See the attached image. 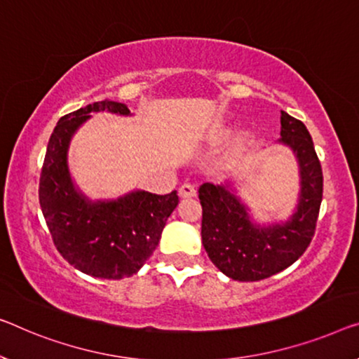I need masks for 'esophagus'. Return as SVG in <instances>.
Returning <instances> with one entry per match:
<instances>
[{
  "mask_svg": "<svg viewBox=\"0 0 359 359\" xmlns=\"http://www.w3.org/2000/svg\"><path fill=\"white\" fill-rule=\"evenodd\" d=\"M179 194H180V196H184V198L195 196L196 189H195V185H191V184H189V182H185V184L179 189Z\"/></svg>",
  "mask_w": 359,
  "mask_h": 359,
  "instance_id": "1",
  "label": "esophagus"
}]
</instances>
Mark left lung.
<instances>
[{"label": "left lung", "instance_id": "obj_1", "mask_svg": "<svg viewBox=\"0 0 359 359\" xmlns=\"http://www.w3.org/2000/svg\"><path fill=\"white\" fill-rule=\"evenodd\" d=\"M280 142L295 151L302 174L297 212L287 224L255 227L247 208L227 187L203 184L198 190L203 208L201 238L212 264L240 282L263 280L302 256L316 232L323 201V168L313 138L302 121L280 111Z\"/></svg>", "mask_w": 359, "mask_h": 359}]
</instances>
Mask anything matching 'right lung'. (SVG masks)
Instances as JSON below:
<instances>
[{
  "label": "right lung",
  "mask_w": 359,
  "mask_h": 359,
  "mask_svg": "<svg viewBox=\"0 0 359 359\" xmlns=\"http://www.w3.org/2000/svg\"><path fill=\"white\" fill-rule=\"evenodd\" d=\"M128 114L124 103L104 100L62 116L48 142L39 198L53 243L69 264L101 279H122L140 269L156 250L177 191H133L117 201L90 203L74 189L67 169L72 133L90 112Z\"/></svg>",
  "instance_id": "right-lung-1"
}]
</instances>
